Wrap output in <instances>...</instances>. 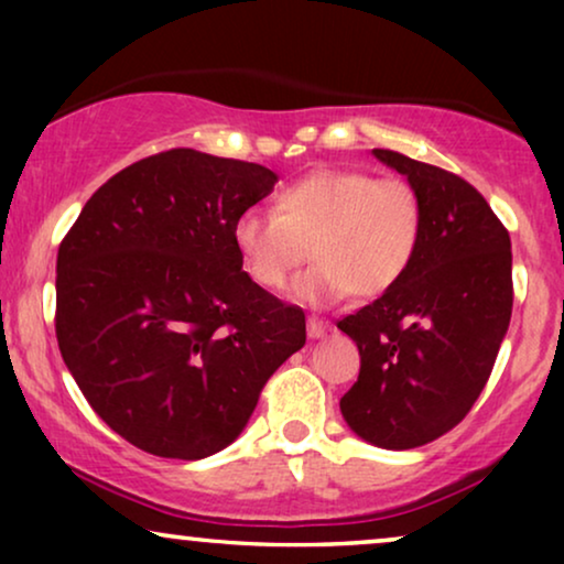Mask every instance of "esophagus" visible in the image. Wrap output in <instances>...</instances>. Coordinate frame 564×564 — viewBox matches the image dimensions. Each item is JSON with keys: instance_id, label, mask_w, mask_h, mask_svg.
<instances>
[{"instance_id": "obj_1", "label": "esophagus", "mask_w": 564, "mask_h": 564, "mask_svg": "<svg viewBox=\"0 0 564 564\" xmlns=\"http://www.w3.org/2000/svg\"><path fill=\"white\" fill-rule=\"evenodd\" d=\"M326 334H328V323L321 321V318H315V315H311V318H307V336H311V338H323Z\"/></svg>"}]
</instances>
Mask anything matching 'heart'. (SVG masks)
Here are the masks:
<instances>
[{
	"instance_id": "obj_1",
	"label": "heart",
	"mask_w": 564,
	"mask_h": 564,
	"mask_svg": "<svg viewBox=\"0 0 564 564\" xmlns=\"http://www.w3.org/2000/svg\"><path fill=\"white\" fill-rule=\"evenodd\" d=\"M421 234L419 189L367 169H318L288 184L276 210L249 207L234 223L238 257L267 290L284 288L311 246L315 264L292 284V297L307 305L392 290L413 264Z\"/></svg>"
}]
</instances>
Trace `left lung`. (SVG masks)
I'll use <instances>...</instances> for the list:
<instances>
[{
	"instance_id": "left-lung-1",
	"label": "left lung",
	"mask_w": 564,
	"mask_h": 564,
	"mask_svg": "<svg viewBox=\"0 0 564 564\" xmlns=\"http://www.w3.org/2000/svg\"><path fill=\"white\" fill-rule=\"evenodd\" d=\"M372 153L419 189L423 234L403 280L338 321L361 357L341 413L365 442L400 452L452 431L480 398L511 323V238L462 176Z\"/></svg>"
}]
</instances>
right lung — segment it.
Instances as JSON below:
<instances>
[{
  "label": "right lung",
  "mask_w": 564,
  "mask_h": 564,
  "mask_svg": "<svg viewBox=\"0 0 564 564\" xmlns=\"http://www.w3.org/2000/svg\"><path fill=\"white\" fill-rule=\"evenodd\" d=\"M272 169L172 149L107 180L58 246L56 338L95 413L138 449L203 459L249 423L305 313L243 272L234 223Z\"/></svg>",
  "instance_id": "right-lung-1"
}]
</instances>
